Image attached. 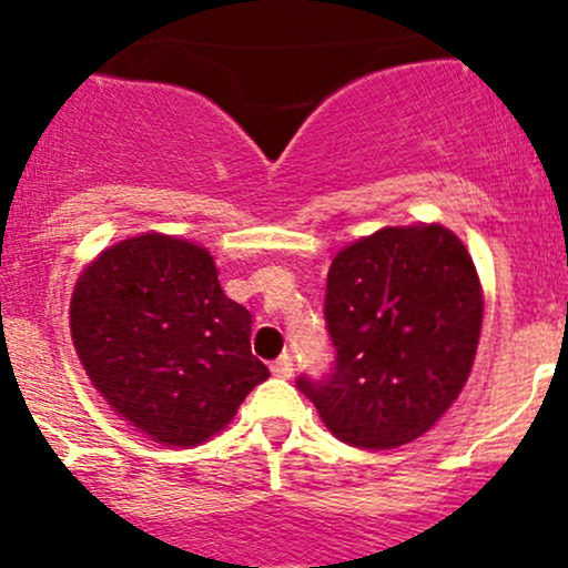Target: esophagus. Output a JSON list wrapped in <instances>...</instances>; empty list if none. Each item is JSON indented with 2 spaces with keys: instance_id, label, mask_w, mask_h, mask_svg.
Here are the masks:
<instances>
[{
  "instance_id": "esophagus-1",
  "label": "esophagus",
  "mask_w": 568,
  "mask_h": 568,
  "mask_svg": "<svg viewBox=\"0 0 568 568\" xmlns=\"http://www.w3.org/2000/svg\"><path fill=\"white\" fill-rule=\"evenodd\" d=\"M272 374L277 376V379H291L293 376V361L288 355H283V357H277L275 363H272Z\"/></svg>"
}]
</instances>
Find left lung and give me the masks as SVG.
Here are the masks:
<instances>
[{
    "instance_id": "left-lung-1",
    "label": "left lung",
    "mask_w": 568,
    "mask_h": 568,
    "mask_svg": "<svg viewBox=\"0 0 568 568\" xmlns=\"http://www.w3.org/2000/svg\"><path fill=\"white\" fill-rule=\"evenodd\" d=\"M325 321L334 376L298 389L338 440L387 452L429 433L465 389L484 285L443 224L382 226L334 256Z\"/></svg>"
}]
</instances>
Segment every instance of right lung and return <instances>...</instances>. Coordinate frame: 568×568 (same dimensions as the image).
I'll return each instance as SVG.
<instances>
[{
  "mask_svg": "<svg viewBox=\"0 0 568 568\" xmlns=\"http://www.w3.org/2000/svg\"><path fill=\"white\" fill-rule=\"evenodd\" d=\"M251 312L211 251L173 234L120 240L82 266L71 344L109 408L149 440L192 448L221 433L270 371L251 355Z\"/></svg>",
  "mask_w": 568,
  "mask_h": 568,
  "instance_id": "add662e5",
  "label": "right lung"
}]
</instances>
